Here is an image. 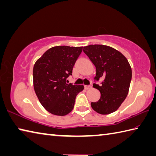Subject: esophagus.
<instances>
[{"label": "esophagus", "mask_w": 156, "mask_h": 156, "mask_svg": "<svg viewBox=\"0 0 156 156\" xmlns=\"http://www.w3.org/2000/svg\"><path fill=\"white\" fill-rule=\"evenodd\" d=\"M91 87H92L90 85H85V86H84V89H85L86 90H88V89H90Z\"/></svg>", "instance_id": "obj_1"}]
</instances>
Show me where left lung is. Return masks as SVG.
<instances>
[{
  "instance_id": "obj_1",
  "label": "left lung",
  "mask_w": 156,
  "mask_h": 156,
  "mask_svg": "<svg viewBox=\"0 0 156 156\" xmlns=\"http://www.w3.org/2000/svg\"><path fill=\"white\" fill-rule=\"evenodd\" d=\"M84 52L89 56L96 68L95 79L104 81L100 86L93 87L101 93L100 99L91 102L92 108L101 115L115 112L126 100L132 79V68L126 57L119 51L104 45L84 46Z\"/></svg>"
}]
</instances>
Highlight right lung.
I'll return each instance as SVG.
<instances>
[{
    "instance_id": "1",
    "label": "right lung",
    "mask_w": 156,
    "mask_h": 156,
    "mask_svg": "<svg viewBox=\"0 0 156 156\" xmlns=\"http://www.w3.org/2000/svg\"><path fill=\"white\" fill-rule=\"evenodd\" d=\"M83 47L51 48L35 62L33 87L39 101L51 114L65 116L72 111L76 95L84 85L68 83L76 60Z\"/></svg>"
}]
</instances>
